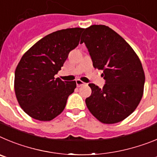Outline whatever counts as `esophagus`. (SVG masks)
Instances as JSON below:
<instances>
[{"label":"esophagus","instance_id":"obj_1","mask_svg":"<svg viewBox=\"0 0 157 157\" xmlns=\"http://www.w3.org/2000/svg\"><path fill=\"white\" fill-rule=\"evenodd\" d=\"M76 83H77V87H80V86H83V85H84V84H85V83H84V82H83L82 80H79V79H78V80H76Z\"/></svg>","mask_w":157,"mask_h":157}]
</instances>
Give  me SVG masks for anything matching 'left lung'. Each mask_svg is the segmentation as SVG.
I'll use <instances>...</instances> for the list:
<instances>
[{"mask_svg":"<svg viewBox=\"0 0 157 157\" xmlns=\"http://www.w3.org/2000/svg\"><path fill=\"white\" fill-rule=\"evenodd\" d=\"M84 43L95 69L103 71L102 88L89 84L91 94L85 99L93 116L103 124L124 121L135 110L143 95L145 73L140 59L122 36L109 26L84 29Z\"/></svg>","mask_w":157,"mask_h":157,"instance_id":"obj_1","label":"left lung"}]
</instances>
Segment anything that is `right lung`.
Listing matches in <instances>:
<instances>
[{
    "label": "right lung",
    "instance_id": "right-lung-1",
    "mask_svg": "<svg viewBox=\"0 0 157 157\" xmlns=\"http://www.w3.org/2000/svg\"><path fill=\"white\" fill-rule=\"evenodd\" d=\"M83 28L61 29L45 36L22 56L15 72V92L26 114L49 121L61 113L75 80L63 81L55 75L61 70L70 51L77 47Z\"/></svg>",
    "mask_w": 157,
    "mask_h": 157
}]
</instances>
